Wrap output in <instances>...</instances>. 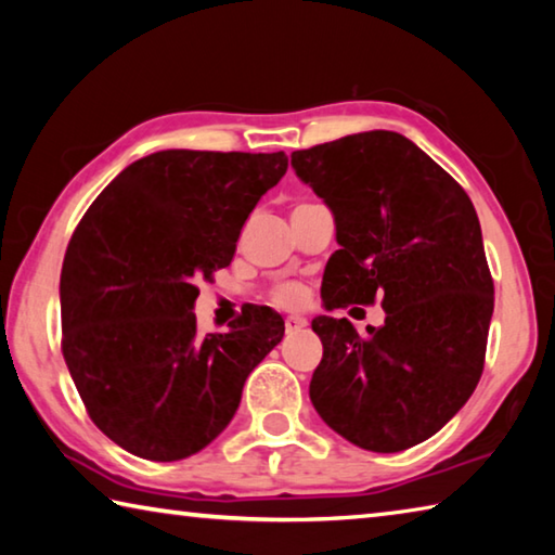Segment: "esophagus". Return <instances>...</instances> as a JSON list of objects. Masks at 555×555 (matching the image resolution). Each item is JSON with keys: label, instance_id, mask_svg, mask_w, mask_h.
<instances>
[{"label": "esophagus", "instance_id": "esophagus-1", "mask_svg": "<svg viewBox=\"0 0 555 555\" xmlns=\"http://www.w3.org/2000/svg\"><path fill=\"white\" fill-rule=\"evenodd\" d=\"M284 325H286V333H296V331H300V327H306V318L288 315L286 321H284Z\"/></svg>", "mask_w": 555, "mask_h": 555}]
</instances>
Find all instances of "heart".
<instances>
[{
	"instance_id": "1",
	"label": "heart",
	"mask_w": 555,
	"mask_h": 555,
	"mask_svg": "<svg viewBox=\"0 0 555 555\" xmlns=\"http://www.w3.org/2000/svg\"><path fill=\"white\" fill-rule=\"evenodd\" d=\"M269 300L281 308H298L308 300V288L298 281H281V284L269 288Z\"/></svg>"
}]
</instances>
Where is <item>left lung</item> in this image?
<instances>
[{"mask_svg": "<svg viewBox=\"0 0 555 555\" xmlns=\"http://www.w3.org/2000/svg\"><path fill=\"white\" fill-rule=\"evenodd\" d=\"M291 166L335 215L343 249L325 267L327 311L377 300L387 311L367 335L347 318H315L323 360L313 406L364 450L424 443L463 409L485 370L494 281L473 201L397 131L304 149Z\"/></svg>", "mask_w": 555, "mask_h": 555, "instance_id": "obj_1", "label": "left lung"}]
</instances>
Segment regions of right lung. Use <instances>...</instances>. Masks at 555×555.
<instances>
[{
  "label": "right lung",
  "instance_id": "obj_1",
  "mask_svg": "<svg viewBox=\"0 0 555 555\" xmlns=\"http://www.w3.org/2000/svg\"><path fill=\"white\" fill-rule=\"evenodd\" d=\"M286 168L284 152H156L127 166L75 228L61 350L92 424L131 455L171 463L212 443L284 337L267 306L203 335L193 304Z\"/></svg>",
  "mask_w": 555,
  "mask_h": 555
}]
</instances>
